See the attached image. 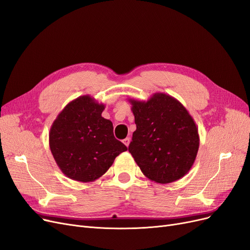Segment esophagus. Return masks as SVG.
Masks as SVG:
<instances>
[{
    "instance_id": "esophagus-1",
    "label": "esophagus",
    "mask_w": 250,
    "mask_h": 250,
    "mask_svg": "<svg viewBox=\"0 0 250 250\" xmlns=\"http://www.w3.org/2000/svg\"><path fill=\"white\" fill-rule=\"evenodd\" d=\"M123 143L127 146V147H128V146H129V144H130V139H129V137H126V139H124L123 140Z\"/></svg>"
}]
</instances>
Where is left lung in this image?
<instances>
[{
  "label": "left lung",
  "mask_w": 250,
  "mask_h": 250,
  "mask_svg": "<svg viewBox=\"0 0 250 250\" xmlns=\"http://www.w3.org/2000/svg\"><path fill=\"white\" fill-rule=\"evenodd\" d=\"M128 101L136 124L128 150L143 174L160 184L183 178L200 147L193 118L182 103L166 93H154L147 101Z\"/></svg>",
  "instance_id": "obj_1"
}]
</instances>
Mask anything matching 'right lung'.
Masks as SVG:
<instances>
[{
  "mask_svg": "<svg viewBox=\"0 0 250 250\" xmlns=\"http://www.w3.org/2000/svg\"><path fill=\"white\" fill-rule=\"evenodd\" d=\"M105 105L90 95L70 101L49 130V148L62 173L79 182H93L113 165L126 146L114 136L111 121L101 114Z\"/></svg>",
  "mask_w": 250,
  "mask_h": 250,
  "instance_id": "right-lung-1",
  "label": "right lung"
}]
</instances>
